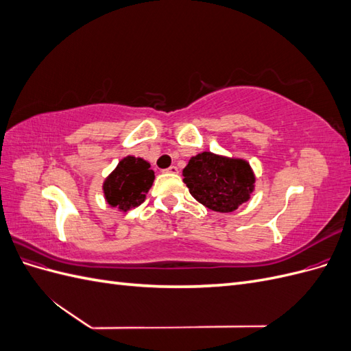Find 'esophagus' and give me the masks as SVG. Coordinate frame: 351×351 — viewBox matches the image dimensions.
<instances>
[{
    "instance_id": "obj_1",
    "label": "esophagus",
    "mask_w": 351,
    "mask_h": 351,
    "mask_svg": "<svg viewBox=\"0 0 351 351\" xmlns=\"http://www.w3.org/2000/svg\"><path fill=\"white\" fill-rule=\"evenodd\" d=\"M165 173H168V174H178V168L176 165H171V167L165 169Z\"/></svg>"
}]
</instances>
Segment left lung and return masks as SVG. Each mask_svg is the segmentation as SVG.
<instances>
[{
    "mask_svg": "<svg viewBox=\"0 0 351 351\" xmlns=\"http://www.w3.org/2000/svg\"><path fill=\"white\" fill-rule=\"evenodd\" d=\"M183 182L199 204L210 210L228 214L249 202L256 176L243 158L200 152L190 158L183 169Z\"/></svg>",
    "mask_w": 351,
    "mask_h": 351,
    "instance_id": "obj_1",
    "label": "left lung"
}]
</instances>
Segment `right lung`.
Wrapping results in <instances>:
<instances>
[{
	"instance_id": "obj_1",
	"label": "right lung",
	"mask_w": 351,
	"mask_h": 351,
	"mask_svg": "<svg viewBox=\"0 0 351 351\" xmlns=\"http://www.w3.org/2000/svg\"><path fill=\"white\" fill-rule=\"evenodd\" d=\"M154 180L155 173L149 162L143 158L127 155L104 180V197L111 208L127 212L143 204Z\"/></svg>"
}]
</instances>
